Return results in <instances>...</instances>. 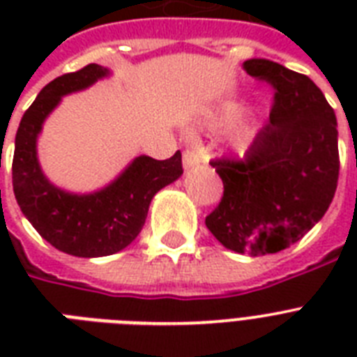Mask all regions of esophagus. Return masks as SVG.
Here are the masks:
<instances>
[{
    "instance_id": "34e87169",
    "label": "esophagus",
    "mask_w": 357,
    "mask_h": 357,
    "mask_svg": "<svg viewBox=\"0 0 357 357\" xmlns=\"http://www.w3.org/2000/svg\"><path fill=\"white\" fill-rule=\"evenodd\" d=\"M200 162V155H198V151L192 150V148H187L183 151V165L185 168H192L196 167Z\"/></svg>"
}]
</instances>
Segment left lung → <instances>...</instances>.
Masks as SVG:
<instances>
[{"mask_svg":"<svg viewBox=\"0 0 357 357\" xmlns=\"http://www.w3.org/2000/svg\"><path fill=\"white\" fill-rule=\"evenodd\" d=\"M243 66L274 89V103L243 159L211 161L224 195L206 226L237 254H276L304 237L332 204L337 120L307 75L268 59H248Z\"/></svg>","mask_w":357,"mask_h":357,"instance_id":"left-lung-1","label":"left lung"}]
</instances>
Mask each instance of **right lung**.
<instances>
[{
  "instance_id": "add662e5",
  "label": "right lung",
  "mask_w": 357,
  "mask_h": 357,
  "mask_svg": "<svg viewBox=\"0 0 357 357\" xmlns=\"http://www.w3.org/2000/svg\"><path fill=\"white\" fill-rule=\"evenodd\" d=\"M105 75L107 68L86 64L47 83L22 116L14 142L13 189L20 209L47 243L75 257L116 254L133 243L144 226L151 198L183 174L178 150L165 161L139 155L113 183L92 195H72L47 181L36 159L42 123L61 98Z\"/></svg>"
}]
</instances>
